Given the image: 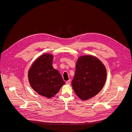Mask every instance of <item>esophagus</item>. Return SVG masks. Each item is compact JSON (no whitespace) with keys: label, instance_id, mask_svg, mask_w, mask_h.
<instances>
[{"label":"esophagus","instance_id":"34e87169","mask_svg":"<svg viewBox=\"0 0 132 132\" xmlns=\"http://www.w3.org/2000/svg\"><path fill=\"white\" fill-rule=\"evenodd\" d=\"M66 84H67L70 85V80H67L66 81Z\"/></svg>","mask_w":132,"mask_h":132}]
</instances>
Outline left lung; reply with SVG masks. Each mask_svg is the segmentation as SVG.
I'll list each match as a JSON object with an SVG mask.
<instances>
[{
  "label": "left lung",
  "instance_id": "left-lung-1",
  "mask_svg": "<svg viewBox=\"0 0 132 132\" xmlns=\"http://www.w3.org/2000/svg\"><path fill=\"white\" fill-rule=\"evenodd\" d=\"M106 76L103 63L97 58L86 55L78 59L71 85L78 96L82 100H87L102 90Z\"/></svg>",
  "mask_w": 132,
  "mask_h": 132
}]
</instances>
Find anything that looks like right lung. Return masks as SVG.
Instances as JSON below:
<instances>
[{
  "label": "right lung",
  "mask_w": 132,
  "mask_h": 132,
  "mask_svg": "<svg viewBox=\"0 0 132 132\" xmlns=\"http://www.w3.org/2000/svg\"><path fill=\"white\" fill-rule=\"evenodd\" d=\"M53 58L50 54L42 55L34 62L28 75L32 88L47 98L54 96L65 84L61 74L53 68Z\"/></svg>",
  "instance_id": "add662e5"
}]
</instances>
